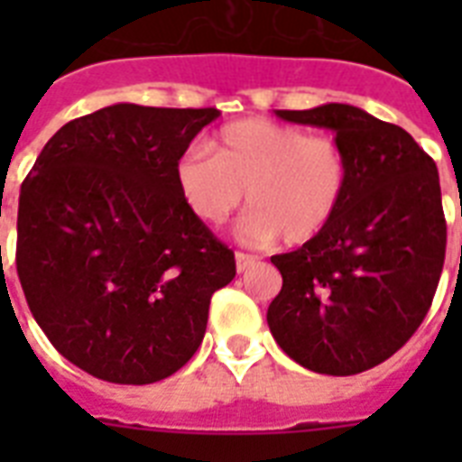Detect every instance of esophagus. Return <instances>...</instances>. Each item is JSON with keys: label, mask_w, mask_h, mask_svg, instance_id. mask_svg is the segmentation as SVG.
<instances>
[{"label": "esophagus", "mask_w": 462, "mask_h": 462, "mask_svg": "<svg viewBox=\"0 0 462 462\" xmlns=\"http://www.w3.org/2000/svg\"><path fill=\"white\" fill-rule=\"evenodd\" d=\"M235 261H237V271L239 273H245L246 268H252L254 263H256V256H254V254H245V252H237L235 254Z\"/></svg>", "instance_id": "obj_1"}]
</instances>
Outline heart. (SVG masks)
Wrapping results in <instances>:
<instances>
[{"instance_id": "1", "label": "heart", "mask_w": 462, "mask_h": 462, "mask_svg": "<svg viewBox=\"0 0 462 462\" xmlns=\"http://www.w3.org/2000/svg\"><path fill=\"white\" fill-rule=\"evenodd\" d=\"M350 181L345 148L333 136L271 119L225 125L210 148L191 146L174 162L181 201L206 225H223L249 201L239 237L252 245H307L340 210Z\"/></svg>"}]
</instances>
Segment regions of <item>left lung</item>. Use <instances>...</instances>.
<instances>
[{"label":"left lung","instance_id":"obj_1","mask_svg":"<svg viewBox=\"0 0 462 462\" xmlns=\"http://www.w3.org/2000/svg\"><path fill=\"white\" fill-rule=\"evenodd\" d=\"M275 115L336 132L350 181L319 237L271 256L282 288L268 307V328L311 372H366L408 343L437 292L446 259L437 162L405 129L352 105Z\"/></svg>","mask_w":462,"mask_h":462}]
</instances>
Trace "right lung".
<instances>
[{
    "instance_id": "obj_1",
    "label": "right lung",
    "mask_w": 462,
    "mask_h": 462,
    "mask_svg": "<svg viewBox=\"0 0 462 462\" xmlns=\"http://www.w3.org/2000/svg\"><path fill=\"white\" fill-rule=\"evenodd\" d=\"M216 107L117 103L71 119L21 184L16 271L61 357L143 386L194 357L235 254L181 201L174 162Z\"/></svg>"
}]
</instances>
